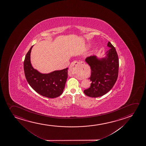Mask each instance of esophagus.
Returning a JSON list of instances; mask_svg holds the SVG:
<instances>
[{"instance_id":"esophagus-1","label":"esophagus","mask_w":146,"mask_h":146,"mask_svg":"<svg viewBox=\"0 0 146 146\" xmlns=\"http://www.w3.org/2000/svg\"><path fill=\"white\" fill-rule=\"evenodd\" d=\"M84 62H77L74 61L70 64V70L74 74L82 72V68H84Z\"/></svg>"}]
</instances>
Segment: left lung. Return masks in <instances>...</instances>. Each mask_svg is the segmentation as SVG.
Listing matches in <instances>:
<instances>
[{
    "label": "left lung",
    "instance_id": "left-lung-1",
    "mask_svg": "<svg viewBox=\"0 0 146 146\" xmlns=\"http://www.w3.org/2000/svg\"><path fill=\"white\" fill-rule=\"evenodd\" d=\"M107 47L110 48L105 52V56L98 58L96 56L88 57L86 62L92 70L89 78L92 83L90 88L84 92L89 97L102 96L113 88L118 75V56L116 49L110 42Z\"/></svg>",
    "mask_w": 146,
    "mask_h": 146
}]
</instances>
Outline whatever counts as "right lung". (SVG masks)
<instances>
[{
    "instance_id": "add662e5",
    "label": "right lung",
    "mask_w": 146,
    "mask_h": 146,
    "mask_svg": "<svg viewBox=\"0 0 146 146\" xmlns=\"http://www.w3.org/2000/svg\"><path fill=\"white\" fill-rule=\"evenodd\" d=\"M33 47L28 52L24 62V70L27 81L39 94L50 98L58 97L64 90L68 68L54 70L48 74L39 72L33 68L31 62L30 54Z\"/></svg>"
}]
</instances>
